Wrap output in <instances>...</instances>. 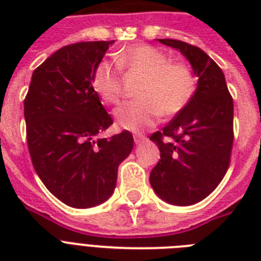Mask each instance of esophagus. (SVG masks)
Returning a JSON list of instances; mask_svg holds the SVG:
<instances>
[{"instance_id":"obj_1","label":"esophagus","mask_w":261,"mask_h":261,"mask_svg":"<svg viewBox=\"0 0 261 261\" xmlns=\"http://www.w3.org/2000/svg\"><path fill=\"white\" fill-rule=\"evenodd\" d=\"M134 141H135V143H142V142H145V141H146V137H145V135H142V134H135L134 135Z\"/></svg>"}]
</instances>
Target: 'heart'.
I'll return each instance as SVG.
<instances>
[{"label":"heart","instance_id":"obj_1","mask_svg":"<svg viewBox=\"0 0 261 261\" xmlns=\"http://www.w3.org/2000/svg\"><path fill=\"white\" fill-rule=\"evenodd\" d=\"M119 69L142 77L137 100L123 102L114 112L116 124L130 131L153 126L163 115L172 118L187 108L196 92V77L190 65L173 62L153 46L139 44L115 54ZM92 85L106 104H116L122 96V79L116 66L102 61L96 66Z\"/></svg>","mask_w":261,"mask_h":261}]
</instances>
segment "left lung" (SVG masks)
Here are the masks:
<instances>
[{
	"mask_svg": "<svg viewBox=\"0 0 261 261\" xmlns=\"http://www.w3.org/2000/svg\"><path fill=\"white\" fill-rule=\"evenodd\" d=\"M190 61L198 87L184 111L150 135L161 160L150 172L160 198L176 206L200 202L218 187L230 164L233 98L221 67L199 47L174 39H159Z\"/></svg>",
	"mask_w": 261,
	"mask_h": 261,
	"instance_id": "obj_1",
	"label": "left lung"
}]
</instances>
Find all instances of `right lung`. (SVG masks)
<instances>
[{
    "label": "right lung",
    "instance_id": "add662e5",
    "mask_svg": "<svg viewBox=\"0 0 261 261\" xmlns=\"http://www.w3.org/2000/svg\"><path fill=\"white\" fill-rule=\"evenodd\" d=\"M111 42L69 44L32 74L24 100L27 143L35 171L61 202L88 208L114 194L118 167L134 146L130 131L97 135L112 124L92 85Z\"/></svg>",
    "mask_w": 261,
    "mask_h": 261
}]
</instances>
